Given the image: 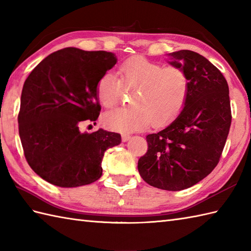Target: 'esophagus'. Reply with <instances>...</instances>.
I'll return each mask as SVG.
<instances>
[{"instance_id": "34e87169", "label": "esophagus", "mask_w": 251, "mask_h": 251, "mask_svg": "<svg viewBox=\"0 0 251 251\" xmlns=\"http://www.w3.org/2000/svg\"><path fill=\"white\" fill-rule=\"evenodd\" d=\"M129 139H130V135H128V134H123V135H122V140L124 141V142L128 141Z\"/></svg>"}]
</instances>
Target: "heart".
<instances>
[{"label":"heart","instance_id":"1","mask_svg":"<svg viewBox=\"0 0 251 251\" xmlns=\"http://www.w3.org/2000/svg\"><path fill=\"white\" fill-rule=\"evenodd\" d=\"M120 78L106 72L98 79L96 93L104 108L117 103L126 88L136 89L131 104L116 108L102 116L106 128L127 132L145 128L149 124L163 126L184 108L190 92V78L184 69L132 56L119 67Z\"/></svg>","mask_w":251,"mask_h":251}]
</instances>
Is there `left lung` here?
<instances>
[{"instance_id":"1","label":"left lung","mask_w":251,"mask_h":251,"mask_svg":"<svg viewBox=\"0 0 251 251\" xmlns=\"http://www.w3.org/2000/svg\"><path fill=\"white\" fill-rule=\"evenodd\" d=\"M169 55L170 65L188 73V100L172 124L147 136L148 151L138 170L154 188L180 191L200 182L219 163L232 113L227 82L219 69L192 50Z\"/></svg>"}]
</instances>
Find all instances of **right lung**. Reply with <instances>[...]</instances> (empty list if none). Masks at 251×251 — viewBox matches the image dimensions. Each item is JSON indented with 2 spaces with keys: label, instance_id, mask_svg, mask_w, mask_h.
<instances>
[{
  "label": "right lung",
  "instance_id": "add662e5",
  "mask_svg": "<svg viewBox=\"0 0 251 251\" xmlns=\"http://www.w3.org/2000/svg\"><path fill=\"white\" fill-rule=\"evenodd\" d=\"M116 63L104 50L68 47L42 60L26 77L18 114L25 157L42 179L61 188L95 182L102 175L106 149L121 143L117 132H81L100 114L98 79Z\"/></svg>",
  "mask_w": 251,
  "mask_h": 251
}]
</instances>
